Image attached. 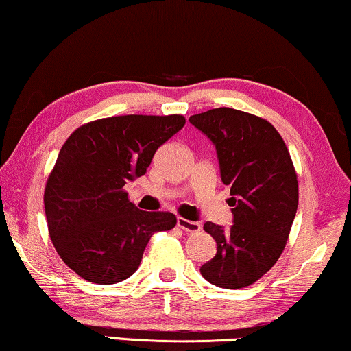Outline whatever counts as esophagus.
Instances as JSON below:
<instances>
[{"label":"esophagus","instance_id":"34e87169","mask_svg":"<svg viewBox=\"0 0 351 351\" xmlns=\"http://www.w3.org/2000/svg\"><path fill=\"white\" fill-rule=\"evenodd\" d=\"M177 226L187 233H197V232H200V228H202V225L199 223V221L187 220V218H182V217L177 218Z\"/></svg>","mask_w":351,"mask_h":351}]
</instances>
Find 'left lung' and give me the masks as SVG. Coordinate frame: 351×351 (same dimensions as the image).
<instances>
[{
    "instance_id": "8db88e82",
    "label": "left lung",
    "mask_w": 351,
    "mask_h": 351,
    "mask_svg": "<svg viewBox=\"0 0 351 351\" xmlns=\"http://www.w3.org/2000/svg\"><path fill=\"white\" fill-rule=\"evenodd\" d=\"M189 121L215 144L233 207L230 228L204 225L217 254L200 273L213 286L241 289L265 276L286 248L299 205L298 174L281 134L256 114L223 106Z\"/></svg>"
}]
</instances>
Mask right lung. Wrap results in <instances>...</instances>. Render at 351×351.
Instances as JSON below:
<instances>
[{"label":"right lung","instance_id":"add662e5","mask_svg":"<svg viewBox=\"0 0 351 351\" xmlns=\"http://www.w3.org/2000/svg\"><path fill=\"white\" fill-rule=\"evenodd\" d=\"M184 125L182 114L101 118L64 143L45 184V218L53 248L85 281H125L152 234L176 226L174 213L136 207L125 185L146 174L158 147Z\"/></svg>","mask_w":351,"mask_h":351}]
</instances>
